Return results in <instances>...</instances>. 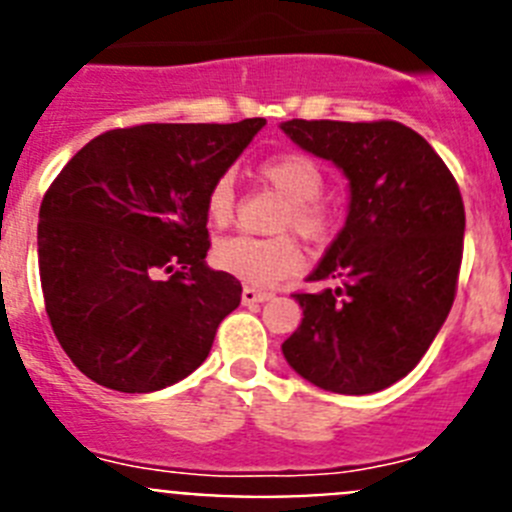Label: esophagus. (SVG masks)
<instances>
[{"instance_id":"34e87169","label":"esophagus","mask_w":512,"mask_h":512,"mask_svg":"<svg viewBox=\"0 0 512 512\" xmlns=\"http://www.w3.org/2000/svg\"><path fill=\"white\" fill-rule=\"evenodd\" d=\"M241 300H243V305H256V302H266V300H271V292H264V289L246 287V289H243Z\"/></svg>"}]
</instances>
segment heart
Returning <instances> with one entry per match:
<instances>
[{"label": "heart", "mask_w": 512, "mask_h": 512, "mask_svg": "<svg viewBox=\"0 0 512 512\" xmlns=\"http://www.w3.org/2000/svg\"><path fill=\"white\" fill-rule=\"evenodd\" d=\"M259 176L269 187L287 197L277 230H297L312 243H323L333 230V215L320 202L325 176L305 153H282L259 166ZM235 212V187L230 174H220L210 184L205 197V215L215 228L230 225ZM217 269L228 271L235 279L251 287H269L279 279L295 274L302 266V251L292 235L274 238H251L233 235L225 238L212 251Z\"/></svg>", "instance_id": "b5f03b06"}]
</instances>
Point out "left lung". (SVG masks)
<instances>
[{
  "label": "left lung",
  "mask_w": 512,
  "mask_h": 512,
  "mask_svg": "<svg viewBox=\"0 0 512 512\" xmlns=\"http://www.w3.org/2000/svg\"><path fill=\"white\" fill-rule=\"evenodd\" d=\"M297 146L348 176L336 241L297 292L300 328L282 354L302 379L372 395L413 372L449 315L464 251V202L431 143L395 120H287Z\"/></svg>",
  "instance_id": "8db88e82"
}]
</instances>
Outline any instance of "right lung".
<instances>
[{"label":"right lung","mask_w":512,"mask_h":512,"mask_svg":"<svg viewBox=\"0 0 512 512\" xmlns=\"http://www.w3.org/2000/svg\"><path fill=\"white\" fill-rule=\"evenodd\" d=\"M264 125L107 130L53 179L38 223L45 312L92 382L156 392L207 359L243 287L205 264V197Z\"/></svg>","instance_id":"right-lung-1"}]
</instances>
